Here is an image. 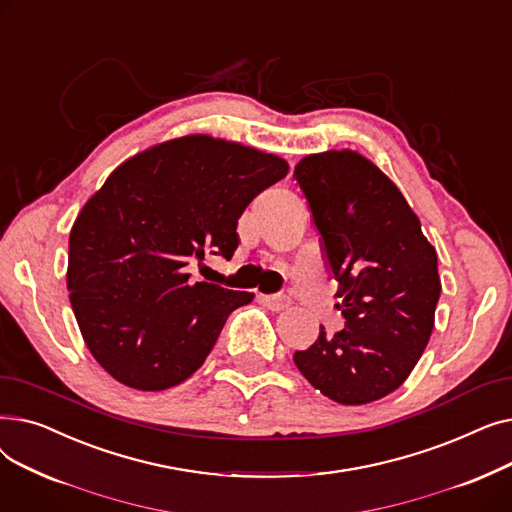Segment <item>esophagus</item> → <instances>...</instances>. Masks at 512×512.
I'll use <instances>...</instances> for the list:
<instances>
[{"label": "esophagus", "mask_w": 512, "mask_h": 512, "mask_svg": "<svg viewBox=\"0 0 512 512\" xmlns=\"http://www.w3.org/2000/svg\"><path fill=\"white\" fill-rule=\"evenodd\" d=\"M261 301L265 303V307H270L272 311H284L290 307V297L286 294H267V297H261Z\"/></svg>", "instance_id": "1"}]
</instances>
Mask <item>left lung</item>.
I'll return each mask as SVG.
<instances>
[{
	"label": "left lung",
	"instance_id": "1",
	"mask_svg": "<svg viewBox=\"0 0 512 512\" xmlns=\"http://www.w3.org/2000/svg\"><path fill=\"white\" fill-rule=\"evenodd\" d=\"M321 236L344 330L324 326L294 363L340 405L394 392L423 355L440 299L438 255L398 186L357 151L303 157L294 168Z\"/></svg>",
	"mask_w": 512,
	"mask_h": 512
}]
</instances>
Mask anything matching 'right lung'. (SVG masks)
<instances>
[{"label": "right lung", "mask_w": 512, "mask_h": 512, "mask_svg": "<svg viewBox=\"0 0 512 512\" xmlns=\"http://www.w3.org/2000/svg\"><path fill=\"white\" fill-rule=\"evenodd\" d=\"M286 174L274 153L188 134L107 176L70 230L66 284L85 344L114 380L159 392L205 363L255 294L191 284L184 267L205 253L230 259L242 211Z\"/></svg>", "instance_id": "right-lung-1"}]
</instances>
